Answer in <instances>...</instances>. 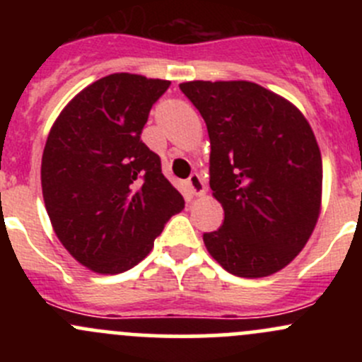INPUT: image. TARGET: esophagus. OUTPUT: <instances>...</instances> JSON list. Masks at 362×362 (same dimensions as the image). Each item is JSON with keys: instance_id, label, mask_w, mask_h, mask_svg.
<instances>
[{"instance_id": "esophagus-1", "label": "esophagus", "mask_w": 362, "mask_h": 362, "mask_svg": "<svg viewBox=\"0 0 362 362\" xmlns=\"http://www.w3.org/2000/svg\"><path fill=\"white\" fill-rule=\"evenodd\" d=\"M187 185H189V189H191V192L194 196H203L204 192H206V185H204V180L202 177H199L198 173H194V175H191V177H189Z\"/></svg>"}]
</instances>
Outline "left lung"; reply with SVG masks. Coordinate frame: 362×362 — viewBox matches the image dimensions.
<instances>
[{"instance_id": "left-lung-1", "label": "left lung", "mask_w": 362, "mask_h": 362, "mask_svg": "<svg viewBox=\"0 0 362 362\" xmlns=\"http://www.w3.org/2000/svg\"><path fill=\"white\" fill-rule=\"evenodd\" d=\"M180 89L206 122L211 196L224 208L204 247L236 276L280 272L306 245L322 204V158L308 120L249 80H192Z\"/></svg>"}]
</instances>
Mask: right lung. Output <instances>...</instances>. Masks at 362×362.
Returning <instances> with one entry per match:
<instances>
[{"mask_svg":"<svg viewBox=\"0 0 362 362\" xmlns=\"http://www.w3.org/2000/svg\"><path fill=\"white\" fill-rule=\"evenodd\" d=\"M170 80L112 73L80 90L50 127L42 192L54 233L90 272L117 275L148 255L184 208L140 134Z\"/></svg>","mask_w":362,"mask_h":362,"instance_id":"obj_1","label":"right lung"}]
</instances>
